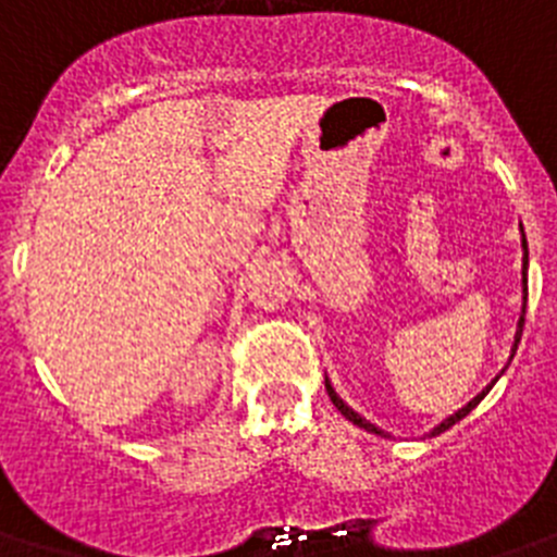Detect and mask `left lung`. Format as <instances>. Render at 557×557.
I'll list each match as a JSON object with an SVG mask.
<instances>
[{"label": "left lung", "mask_w": 557, "mask_h": 557, "mask_svg": "<svg viewBox=\"0 0 557 557\" xmlns=\"http://www.w3.org/2000/svg\"><path fill=\"white\" fill-rule=\"evenodd\" d=\"M524 248H528V239H524ZM524 264H528V259H524ZM524 289H528V278H524ZM524 309H528V293H524ZM521 329H524V314H521V321H519V334H516V346H519V339H521ZM326 393H329V396H332L334 407H337V410L343 412V416H346L348 421H354V424H357V426H362V430H368V432H376V435H382V430H376V426H373V424H368L366 418H359L357 412L351 410V407H346V405H343V398H337V393H334V391H332V385H329V379H326ZM485 393H488V391H485ZM485 393H482V396H485ZM482 396H476L474 401H469V405L462 407V410H457L455 416H451V418H446L444 424H441V426H435V430H432V435H437V432H446V430H449V426H455L457 421H460V418H466V416H469V412L474 410L476 405H480V398H482Z\"/></svg>", "instance_id": "left-lung-1"}]
</instances>
